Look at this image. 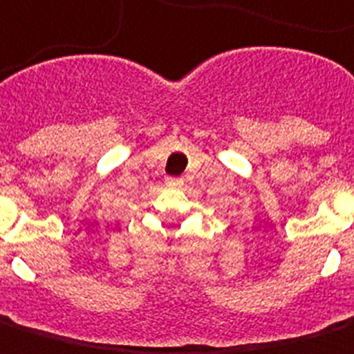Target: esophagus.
Masks as SVG:
<instances>
[{"label":"esophagus","mask_w":354,"mask_h":354,"mask_svg":"<svg viewBox=\"0 0 354 354\" xmlns=\"http://www.w3.org/2000/svg\"><path fill=\"white\" fill-rule=\"evenodd\" d=\"M182 178H176V176H169L167 178V185H171V187H180L182 185Z\"/></svg>","instance_id":"obj_1"}]
</instances>
